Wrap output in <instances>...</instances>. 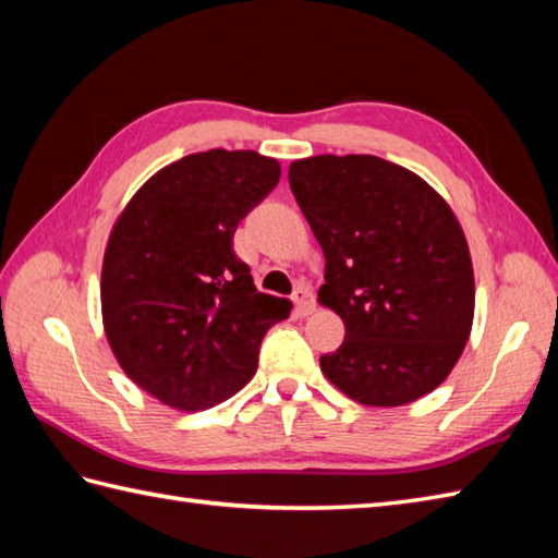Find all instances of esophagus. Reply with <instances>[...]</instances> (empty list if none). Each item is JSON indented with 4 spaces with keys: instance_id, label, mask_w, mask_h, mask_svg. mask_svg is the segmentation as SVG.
Listing matches in <instances>:
<instances>
[{
    "instance_id": "esophagus-1",
    "label": "esophagus",
    "mask_w": 558,
    "mask_h": 558,
    "mask_svg": "<svg viewBox=\"0 0 558 558\" xmlns=\"http://www.w3.org/2000/svg\"><path fill=\"white\" fill-rule=\"evenodd\" d=\"M292 302L298 306L300 316H306L314 312V292L310 286H298V290L292 292Z\"/></svg>"
}]
</instances>
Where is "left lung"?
Masks as SVG:
<instances>
[{
	"instance_id": "8db88e82",
	"label": "left lung",
	"mask_w": 558,
	"mask_h": 558,
	"mask_svg": "<svg viewBox=\"0 0 558 558\" xmlns=\"http://www.w3.org/2000/svg\"><path fill=\"white\" fill-rule=\"evenodd\" d=\"M290 189L324 248L318 302L345 324L322 372L362 405L398 408L444 381L475 316L460 222L422 177L376 156L294 160Z\"/></svg>"
}]
</instances>
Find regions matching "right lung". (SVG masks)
Masks as SVG:
<instances>
[{
    "label": "right lung",
    "mask_w": 558,
    "mask_h": 558,
    "mask_svg": "<svg viewBox=\"0 0 558 558\" xmlns=\"http://www.w3.org/2000/svg\"><path fill=\"white\" fill-rule=\"evenodd\" d=\"M280 180L254 150L192 153L156 172L117 218L102 260L105 336L124 374L177 410H206L256 374L290 302L256 292L232 236Z\"/></svg>",
    "instance_id": "1"
}]
</instances>
